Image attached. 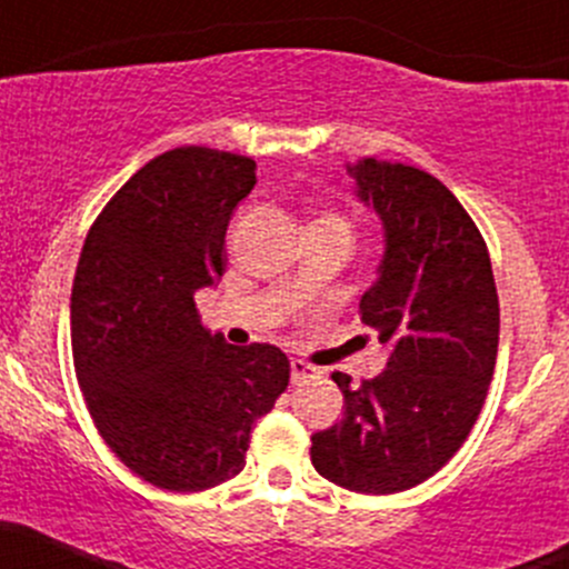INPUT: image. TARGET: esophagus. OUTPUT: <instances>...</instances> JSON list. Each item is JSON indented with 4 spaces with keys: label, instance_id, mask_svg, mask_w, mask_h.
<instances>
[{
    "label": "esophagus",
    "instance_id": "esophagus-1",
    "mask_svg": "<svg viewBox=\"0 0 569 569\" xmlns=\"http://www.w3.org/2000/svg\"><path fill=\"white\" fill-rule=\"evenodd\" d=\"M321 376L313 365L302 359H291V383H305V380H313Z\"/></svg>",
    "mask_w": 569,
    "mask_h": 569
}]
</instances>
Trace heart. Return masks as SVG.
Returning <instances> with one entry per match:
<instances>
[{"label":"heart","instance_id":"1","mask_svg":"<svg viewBox=\"0 0 569 569\" xmlns=\"http://www.w3.org/2000/svg\"><path fill=\"white\" fill-rule=\"evenodd\" d=\"M316 223H340V227H346V223H342L340 218H335V216H327V218H321V221H316Z\"/></svg>","mask_w":569,"mask_h":569}]
</instances>
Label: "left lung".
<instances>
[{"label": "left lung", "instance_id": "8db88e82", "mask_svg": "<svg viewBox=\"0 0 569 569\" xmlns=\"http://www.w3.org/2000/svg\"><path fill=\"white\" fill-rule=\"evenodd\" d=\"M346 172L383 229L359 308L389 359L361 386L332 372L346 413L310 437V459L342 489L395 495L432 478L470 435L495 376L499 299L483 237L435 174L383 159Z\"/></svg>", "mask_w": 569, "mask_h": 569}]
</instances>
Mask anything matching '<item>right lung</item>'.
Instances as JSON below:
<instances>
[{"mask_svg":"<svg viewBox=\"0 0 569 569\" xmlns=\"http://www.w3.org/2000/svg\"><path fill=\"white\" fill-rule=\"evenodd\" d=\"M253 186L248 156L174 148L121 186L80 251L70 299L78 383L112 453L159 489L234 478L253 421L289 386L280 348L229 346L193 302L221 280L229 218Z\"/></svg>","mask_w":569,"mask_h":569,"instance_id":"right-lung-1","label":"right lung"}]
</instances>
